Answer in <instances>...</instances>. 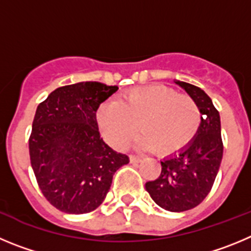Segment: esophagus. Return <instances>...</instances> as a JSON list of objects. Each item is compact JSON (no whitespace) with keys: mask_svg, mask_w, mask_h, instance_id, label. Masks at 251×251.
Here are the masks:
<instances>
[{"mask_svg":"<svg viewBox=\"0 0 251 251\" xmlns=\"http://www.w3.org/2000/svg\"><path fill=\"white\" fill-rule=\"evenodd\" d=\"M130 161L132 162V164H136V162L141 161V157L134 156V155H131V156H130Z\"/></svg>","mask_w":251,"mask_h":251,"instance_id":"obj_1","label":"esophagus"}]
</instances>
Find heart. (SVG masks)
Here are the masks:
<instances>
[{"label":"heart","mask_w":251,"mask_h":251,"mask_svg":"<svg viewBox=\"0 0 251 251\" xmlns=\"http://www.w3.org/2000/svg\"><path fill=\"white\" fill-rule=\"evenodd\" d=\"M106 141L116 149L127 148L141 130L136 145L155 148L161 155L181 150L194 139L201 123L198 103L187 95L164 85L135 87L117 101L106 102L96 114Z\"/></svg>","instance_id":"heart-1"}]
</instances>
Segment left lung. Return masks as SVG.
<instances>
[{
  "instance_id": "8db88e82",
  "label": "left lung",
  "mask_w": 251,
  "mask_h": 251,
  "mask_svg": "<svg viewBox=\"0 0 251 251\" xmlns=\"http://www.w3.org/2000/svg\"><path fill=\"white\" fill-rule=\"evenodd\" d=\"M198 103L201 123L184 149L161 160V174L145 189L160 207L180 213L198 206L210 193L223 159L220 115L204 90L174 80Z\"/></svg>"
}]
</instances>
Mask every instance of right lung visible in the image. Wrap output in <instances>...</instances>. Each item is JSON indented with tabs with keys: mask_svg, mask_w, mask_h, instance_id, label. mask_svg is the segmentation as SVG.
I'll list each match as a JSON object with an SVG mask.
<instances>
[{
	"mask_svg": "<svg viewBox=\"0 0 251 251\" xmlns=\"http://www.w3.org/2000/svg\"><path fill=\"white\" fill-rule=\"evenodd\" d=\"M96 81L56 89L37 106L28 148L31 166L45 198L67 214L100 206L116 170L128 164L102 140L96 111L117 91Z\"/></svg>",
	"mask_w": 251,
	"mask_h": 251,
	"instance_id": "right-lung-1",
	"label": "right lung"
}]
</instances>
